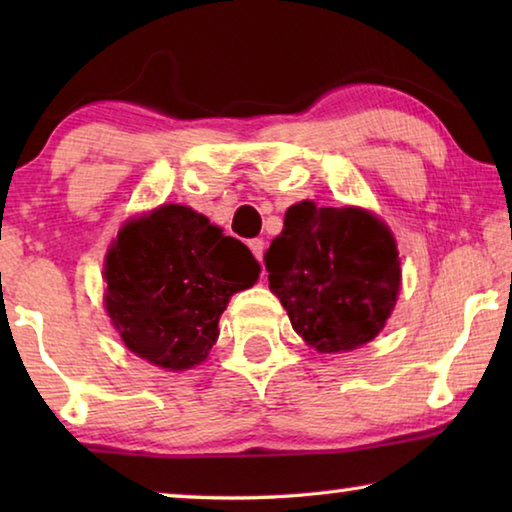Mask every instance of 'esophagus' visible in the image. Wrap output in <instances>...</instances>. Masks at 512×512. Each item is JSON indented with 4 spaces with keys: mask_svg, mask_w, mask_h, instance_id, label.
<instances>
[{
    "mask_svg": "<svg viewBox=\"0 0 512 512\" xmlns=\"http://www.w3.org/2000/svg\"><path fill=\"white\" fill-rule=\"evenodd\" d=\"M248 248L253 250V255L257 257V262H262V257H264V241L262 239H248Z\"/></svg>",
    "mask_w": 512,
    "mask_h": 512,
    "instance_id": "esophagus-1",
    "label": "esophagus"
}]
</instances>
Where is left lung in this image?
Wrapping results in <instances>:
<instances>
[{
	"instance_id": "left-lung-1",
	"label": "left lung",
	"mask_w": 512,
	"mask_h": 512,
	"mask_svg": "<svg viewBox=\"0 0 512 512\" xmlns=\"http://www.w3.org/2000/svg\"><path fill=\"white\" fill-rule=\"evenodd\" d=\"M264 264L293 329L318 352L375 339L400 291L393 235L357 207L291 205Z\"/></svg>"
}]
</instances>
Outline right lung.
<instances>
[{
    "label": "right lung",
    "instance_id": "obj_1",
    "mask_svg": "<svg viewBox=\"0 0 512 512\" xmlns=\"http://www.w3.org/2000/svg\"><path fill=\"white\" fill-rule=\"evenodd\" d=\"M106 309L126 348L169 370L201 363L219 339L232 293L259 264L235 237L185 205L128 221L106 257Z\"/></svg>",
    "mask_w": 512,
    "mask_h": 512
}]
</instances>
